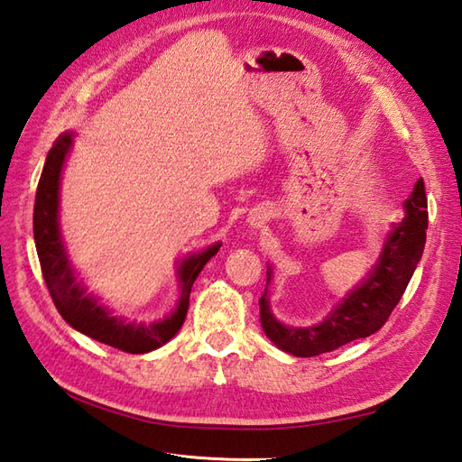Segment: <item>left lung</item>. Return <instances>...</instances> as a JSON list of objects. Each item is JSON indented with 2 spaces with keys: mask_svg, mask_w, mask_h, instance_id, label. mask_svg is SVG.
I'll use <instances>...</instances> for the list:
<instances>
[{
  "mask_svg": "<svg viewBox=\"0 0 462 462\" xmlns=\"http://www.w3.org/2000/svg\"><path fill=\"white\" fill-rule=\"evenodd\" d=\"M405 219L387 237L382 257L365 282L356 289L326 320L312 328H289L276 322L266 300V289L259 299L261 326L269 340L281 350L299 357H312L337 350L357 337H367L392 316L421 259L427 239V196L419 180L411 198L405 201ZM271 276V273H266ZM266 279V286H269Z\"/></svg>",
  "mask_w": 462,
  "mask_h": 462,
  "instance_id": "left-lung-1",
  "label": "left lung"
}]
</instances>
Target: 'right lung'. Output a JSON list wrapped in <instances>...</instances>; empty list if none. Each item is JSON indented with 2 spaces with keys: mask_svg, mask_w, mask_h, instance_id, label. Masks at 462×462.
<instances>
[{
  "mask_svg": "<svg viewBox=\"0 0 462 462\" xmlns=\"http://www.w3.org/2000/svg\"><path fill=\"white\" fill-rule=\"evenodd\" d=\"M70 134H60L53 148L47 153V162L43 173H41L37 196H35V211H33V237L35 247L41 263V273H43L45 284L49 289L51 299H53L59 314L85 336L92 337L100 344H106L122 350L126 354H144L163 346L173 336L178 334L180 328L186 320L189 309V292L196 282L198 274L215 253L219 251L221 245L205 249L199 254H193L188 261L181 263L180 281H181V296L178 309L168 318L156 324H132L118 320L110 316L102 306L97 304L95 299L85 294V286L77 282V276L70 269L67 254L60 243L59 235V180L60 168L67 152L70 148Z\"/></svg>",
  "mask_w": 462,
  "mask_h": 462,
  "instance_id": "1",
  "label": "right lung"
}]
</instances>
